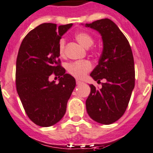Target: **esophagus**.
<instances>
[{"label": "esophagus", "instance_id": "34e87169", "mask_svg": "<svg viewBox=\"0 0 153 153\" xmlns=\"http://www.w3.org/2000/svg\"><path fill=\"white\" fill-rule=\"evenodd\" d=\"M83 83H84V82L79 81V80H76V84H77V85H81V84H82Z\"/></svg>", "mask_w": 153, "mask_h": 153}]
</instances>
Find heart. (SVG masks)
Returning <instances> with one entry per match:
<instances>
[{"instance_id": "b5f03b06", "label": "heart", "mask_w": 153, "mask_h": 153, "mask_svg": "<svg viewBox=\"0 0 153 153\" xmlns=\"http://www.w3.org/2000/svg\"><path fill=\"white\" fill-rule=\"evenodd\" d=\"M75 39L81 45L85 48H89L94 44V40L90 35L84 32H78L75 35ZM66 41L62 38L59 41L58 51L61 56L65 54ZM92 69V64L89 61H81L72 62L68 64L67 71L71 75L78 79H83L85 78L86 74Z\"/></svg>"}]
</instances>
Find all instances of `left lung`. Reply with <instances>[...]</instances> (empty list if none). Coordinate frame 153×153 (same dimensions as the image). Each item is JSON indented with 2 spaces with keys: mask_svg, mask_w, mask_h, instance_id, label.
<instances>
[{
  "mask_svg": "<svg viewBox=\"0 0 153 153\" xmlns=\"http://www.w3.org/2000/svg\"><path fill=\"white\" fill-rule=\"evenodd\" d=\"M85 26L101 34L104 45L98 64L90 75L95 81L106 80L101 89L89 85L86 111L96 122L111 124L124 114L135 86L132 49L125 35L111 20H98Z\"/></svg>",
  "mask_w": 153,
  "mask_h": 153,
  "instance_id": "8db88e82",
  "label": "left lung"
}]
</instances>
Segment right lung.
Returning <instances> with one entry per match:
<instances>
[{"label":"right lung","instance_id":"obj_1","mask_svg":"<svg viewBox=\"0 0 153 153\" xmlns=\"http://www.w3.org/2000/svg\"><path fill=\"white\" fill-rule=\"evenodd\" d=\"M72 24L44 23L22 41L16 61L15 83L18 95L29 119L40 126H52L65 115L75 80L61 67L58 44ZM54 74L59 83L50 82Z\"/></svg>","mask_w":153,"mask_h":153}]
</instances>
